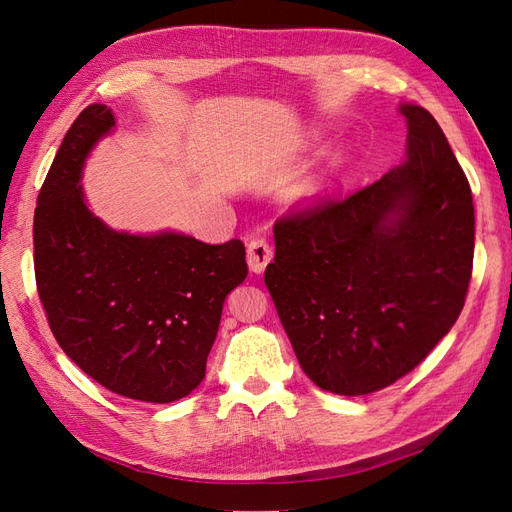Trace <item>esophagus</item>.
Instances as JSON below:
<instances>
[{
	"label": "esophagus",
	"instance_id": "esophagus-1",
	"mask_svg": "<svg viewBox=\"0 0 512 512\" xmlns=\"http://www.w3.org/2000/svg\"><path fill=\"white\" fill-rule=\"evenodd\" d=\"M273 260V247L265 239H254L247 245V265H250V271L260 275L267 269L269 262Z\"/></svg>",
	"mask_w": 512,
	"mask_h": 512
}]
</instances>
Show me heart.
Returning a JSON list of instances; mask_svg holds the SVG:
<instances>
[{
	"label": "heart",
	"mask_w": 512,
	"mask_h": 512,
	"mask_svg": "<svg viewBox=\"0 0 512 512\" xmlns=\"http://www.w3.org/2000/svg\"><path fill=\"white\" fill-rule=\"evenodd\" d=\"M324 185H327V181H324V179H320V181L312 183V185H309V188H307L305 196H307V198H316V196H320V194L324 192Z\"/></svg>",
	"instance_id": "obj_1"
}]
</instances>
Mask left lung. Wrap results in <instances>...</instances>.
Returning a JSON list of instances; mask_svg holds the SVG:
<instances>
[{"instance_id": "1", "label": "left lung", "mask_w": 512, "mask_h": 512, "mask_svg": "<svg viewBox=\"0 0 512 512\" xmlns=\"http://www.w3.org/2000/svg\"><path fill=\"white\" fill-rule=\"evenodd\" d=\"M406 162L273 226L265 284L316 386L367 395L406 376L459 318L472 277V190L438 121L401 104Z\"/></svg>"}]
</instances>
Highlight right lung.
<instances>
[{
  "label": "right lung",
  "mask_w": 512,
  "mask_h": 512,
  "mask_svg": "<svg viewBox=\"0 0 512 512\" xmlns=\"http://www.w3.org/2000/svg\"><path fill=\"white\" fill-rule=\"evenodd\" d=\"M115 126L89 104L51 164L34 213V269L49 327L104 389L170 404L203 382L230 290L247 277L245 245L115 232L85 205L81 170Z\"/></svg>",
  "instance_id": "right-lung-1"
}]
</instances>
